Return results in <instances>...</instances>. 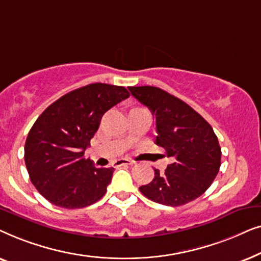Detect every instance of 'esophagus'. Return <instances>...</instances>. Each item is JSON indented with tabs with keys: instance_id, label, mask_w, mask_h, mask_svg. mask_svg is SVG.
Returning a JSON list of instances; mask_svg holds the SVG:
<instances>
[{
	"instance_id": "obj_1",
	"label": "esophagus",
	"mask_w": 261,
	"mask_h": 261,
	"mask_svg": "<svg viewBox=\"0 0 261 261\" xmlns=\"http://www.w3.org/2000/svg\"><path fill=\"white\" fill-rule=\"evenodd\" d=\"M134 162H132V160H128V159H120V160H116L115 163L113 164L114 167H120V166H127V165H133Z\"/></svg>"
}]
</instances>
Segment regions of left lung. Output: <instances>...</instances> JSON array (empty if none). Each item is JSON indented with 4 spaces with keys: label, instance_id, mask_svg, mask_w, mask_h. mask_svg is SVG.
Returning a JSON list of instances; mask_svg holds the SVG:
<instances>
[{
    "label": "left lung",
    "instance_id": "8db88e82",
    "mask_svg": "<svg viewBox=\"0 0 261 261\" xmlns=\"http://www.w3.org/2000/svg\"><path fill=\"white\" fill-rule=\"evenodd\" d=\"M129 91L154 116L155 144L173 159L165 173L154 169L151 183L139 188L153 202L179 206L204 194L219 173L221 147L213 128L190 106L149 87H129Z\"/></svg>",
    "mask_w": 261,
    "mask_h": 261
}]
</instances>
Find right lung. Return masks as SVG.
Returning a JSON list of instances; mask_svg holds the SVG:
<instances>
[{
  "label": "right lung",
  "instance_id": "obj_1",
  "mask_svg": "<svg viewBox=\"0 0 261 261\" xmlns=\"http://www.w3.org/2000/svg\"><path fill=\"white\" fill-rule=\"evenodd\" d=\"M128 97L123 87L89 84L62 96L35 121L24 163L35 189L52 204L78 209L105 196L114 169H97L84 152L105 113Z\"/></svg>",
  "mask_w": 261,
  "mask_h": 261
}]
</instances>
